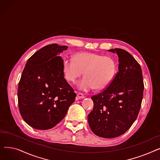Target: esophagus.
<instances>
[{"label": "esophagus", "mask_w": 160, "mask_h": 160, "mask_svg": "<svg viewBox=\"0 0 160 160\" xmlns=\"http://www.w3.org/2000/svg\"><path fill=\"white\" fill-rule=\"evenodd\" d=\"M85 98V96L83 95L82 93H78L77 94V100H79V99H80V98Z\"/></svg>", "instance_id": "1"}]
</instances>
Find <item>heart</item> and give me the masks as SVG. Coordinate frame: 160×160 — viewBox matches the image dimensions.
<instances>
[{"mask_svg":"<svg viewBox=\"0 0 160 160\" xmlns=\"http://www.w3.org/2000/svg\"><path fill=\"white\" fill-rule=\"evenodd\" d=\"M63 71L65 78L72 83L81 77L83 71L84 77L77 84L82 91L101 89L110 84L115 77L117 63L111 56L82 52L75 54L73 59H65Z\"/></svg>","mask_w":160,"mask_h":160,"instance_id":"b5f03b06","label":"heart"}]
</instances>
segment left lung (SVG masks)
<instances>
[{
    "label": "left lung",
    "mask_w": 160,
    "mask_h": 160,
    "mask_svg": "<svg viewBox=\"0 0 160 160\" xmlns=\"http://www.w3.org/2000/svg\"><path fill=\"white\" fill-rule=\"evenodd\" d=\"M119 57V71L107 88L91 97L93 110L88 115L89 125L95 135L104 138L121 136L138 116L144 83L141 66L127 50L114 48Z\"/></svg>",
    "instance_id": "1"
}]
</instances>
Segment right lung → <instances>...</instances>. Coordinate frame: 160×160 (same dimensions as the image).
<instances>
[{
	"label": "right lung",
	"mask_w": 160,
	"mask_h": 160,
	"mask_svg": "<svg viewBox=\"0 0 160 160\" xmlns=\"http://www.w3.org/2000/svg\"><path fill=\"white\" fill-rule=\"evenodd\" d=\"M67 46L47 45L28 60L19 82V112L37 130H48L60 122L75 100L72 88L64 78L62 58Z\"/></svg>",
	"instance_id": "1"
}]
</instances>
